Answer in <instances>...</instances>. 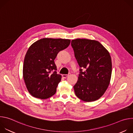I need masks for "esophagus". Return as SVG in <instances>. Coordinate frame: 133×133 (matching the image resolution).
<instances>
[{
  "label": "esophagus",
  "instance_id": "obj_1",
  "mask_svg": "<svg viewBox=\"0 0 133 133\" xmlns=\"http://www.w3.org/2000/svg\"><path fill=\"white\" fill-rule=\"evenodd\" d=\"M69 75V74H63V75H62V76H63V77H64V78H66V77H67Z\"/></svg>",
  "mask_w": 133,
  "mask_h": 133
}]
</instances>
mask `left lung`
I'll return each instance as SVG.
<instances>
[{"instance_id":"obj_1","label":"left lung","mask_w":133,"mask_h":133,"mask_svg":"<svg viewBox=\"0 0 133 133\" xmlns=\"http://www.w3.org/2000/svg\"><path fill=\"white\" fill-rule=\"evenodd\" d=\"M71 45L80 67L78 79L74 86L75 95L84 102L95 101L103 95L110 83V54L96 41L76 39L71 41Z\"/></svg>"}]
</instances>
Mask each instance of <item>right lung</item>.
<instances>
[{
    "mask_svg": "<svg viewBox=\"0 0 133 133\" xmlns=\"http://www.w3.org/2000/svg\"><path fill=\"white\" fill-rule=\"evenodd\" d=\"M70 43L69 39L45 38L29 47L24 58L23 78L32 96L45 99L56 93L62 76L57 74L54 60Z\"/></svg>",
    "mask_w": 133,
    "mask_h": 133,
    "instance_id": "right-lung-1",
    "label": "right lung"
}]
</instances>
